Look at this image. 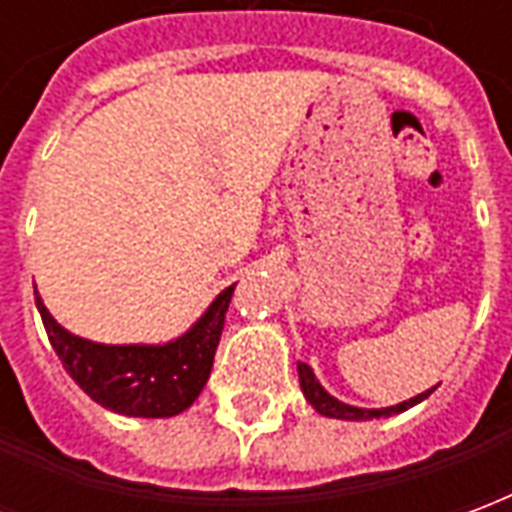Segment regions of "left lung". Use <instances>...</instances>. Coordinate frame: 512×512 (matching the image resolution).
<instances>
[{"instance_id":"8db88e82","label":"left lung","mask_w":512,"mask_h":512,"mask_svg":"<svg viewBox=\"0 0 512 512\" xmlns=\"http://www.w3.org/2000/svg\"><path fill=\"white\" fill-rule=\"evenodd\" d=\"M299 381H301V389H304V395H307V400H310L312 406H315V411L318 414H323V417H337V419H373V417H392V414H397V411H406V408L417 406L419 400H425V397L433 392V389H428V392H422V395L411 397V400H406V403H400V406H392V408H378V411H365V408H356V406H345V403H340L337 397H332L326 389H323L321 384H318V378H315V373H312L310 365H304L301 362L299 365Z\"/></svg>"}]
</instances>
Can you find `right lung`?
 Returning a JSON list of instances; mask_svg holds the SVG:
<instances>
[{
  "label": "right lung",
  "instance_id": "add662e5",
  "mask_svg": "<svg viewBox=\"0 0 512 512\" xmlns=\"http://www.w3.org/2000/svg\"><path fill=\"white\" fill-rule=\"evenodd\" d=\"M235 285L224 288L189 332L167 345H98L73 337L35 296L51 348L95 403L126 417H175L211 376Z\"/></svg>",
  "mask_w": 512,
  "mask_h": 512
}]
</instances>
